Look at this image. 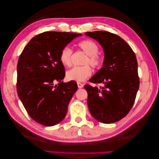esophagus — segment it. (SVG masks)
<instances>
[{
    "instance_id": "34e87169",
    "label": "esophagus",
    "mask_w": 159,
    "mask_h": 159,
    "mask_svg": "<svg viewBox=\"0 0 159 159\" xmlns=\"http://www.w3.org/2000/svg\"><path fill=\"white\" fill-rule=\"evenodd\" d=\"M77 85H78V87H79V88H83V86H84L83 84L81 83H80V82H77Z\"/></svg>"
}]
</instances>
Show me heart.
<instances>
[{"label": "heart", "mask_w": 159, "mask_h": 159, "mask_svg": "<svg viewBox=\"0 0 159 159\" xmlns=\"http://www.w3.org/2000/svg\"><path fill=\"white\" fill-rule=\"evenodd\" d=\"M77 47L86 55L83 60V66H75L66 72V78L69 80L83 81L92 75V70L89 65L93 68L98 69L103 65L104 59L98 53L99 47L97 43L91 39H84L77 43ZM72 50L66 46L60 52V61L64 66L69 67L72 64Z\"/></svg>", "instance_id": "b5f03b06"}]
</instances>
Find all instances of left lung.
<instances>
[{
  "label": "left lung",
  "instance_id": "8db88e82",
  "mask_svg": "<svg viewBox=\"0 0 159 159\" xmlns=\"http://www.w3.org/2000/svg\"><path fill=\"white\" fill-rule=\"evenodd\" d=\"M100 43L104 52L103 67L89 81L102 87L84 86L92 116L104 124L114 123L129 113L139 87L135 54L118 35L108 31L85 33Z\"/></svg>",
  "mask_w": 159,
  "mask_h": 159
}]
</instances>
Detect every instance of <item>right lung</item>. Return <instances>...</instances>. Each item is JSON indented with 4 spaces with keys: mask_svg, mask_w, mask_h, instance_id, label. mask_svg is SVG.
<instances>
[{
    "mask_svg": "<svg viewBox=\"0 0 159 159\" xmlns=\"http://www.w3.org/2000/svg\"><path fill=\"white\" fill-rule=\"evenodd\" d=\"M81 35L49 31L35 36L26 44L17 66V92L29 116L46 126L66 117L77 89L75 81L63 83L65 68L59 59L61 50ZM58 82V85L54 83Z\"/></svg>",
    "mask_w": 159,
    "mask_h": 159,
    "instance_id": "right-lung-1",
    "label": "right lung"
}]
</instances>
